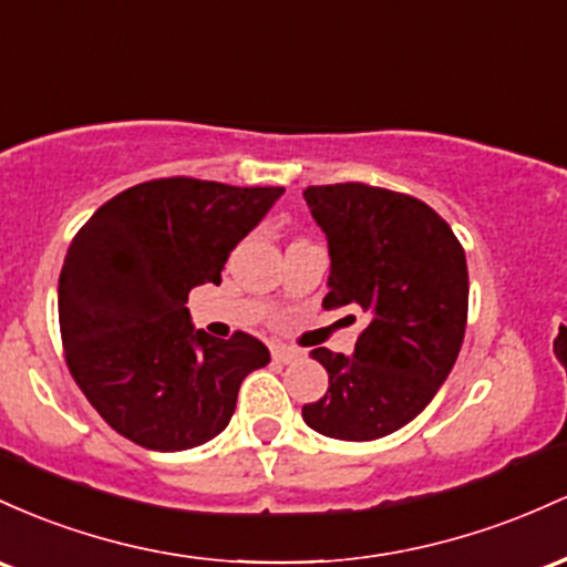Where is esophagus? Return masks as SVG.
<instances>
[{"instance_id":"1","label":"esophagus","mask_w":567,"mask_h":567,"mask_svg":"<svg viewBox=\"0 0 567 567\" xmlns=\"http://www.w3.org/2000/svg\"><path fill=\"white\" fill-rule=\"evenodd\" d=\"M300 351H297V348H291V346H284V342H276V346H272V359L276 361H281V364H291V361H297L300 359Z\"/></svg>"}]
</instances>
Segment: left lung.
<instances>
[{"mask_svg":"<svg viewBox=\"0 0 567 567\" xmlns=\"http://www.w3.org/2000/svg\"><path fill=\"white\" fill-rule=\"evenodd\" d=\"M327 233L323 308L369 316L353 355L316 348L329 388L302 406L310 429L342 442H372L425 410L447 380L468 318V267L461 240L412 195L361 182L305 189Z\"/></svg>","mask_w":567,"mask_h":567,"instance_id":"left-lung-1","label":"left lung"}]
</instances>
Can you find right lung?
I'll return each instance as SVG.
<instances>
[{"label": "right lung", "instance_id": "1", "mask_svg": "<svg viewBox=\"0 0 567 567\" xmlns=\"http://www.w3.org/2000/svg\"><path fill=\"white\" fill-rule=\"evenodd\" d=\"M284 187L152 179L114 195L69 246L59 278L66 367L93 410L146 450L198 447L230 423L238 388L270 351L189 323V291L221 284L230 251Z\"/></svg>", "mask_w": 567, "mask_h": 567}]
</instances>
